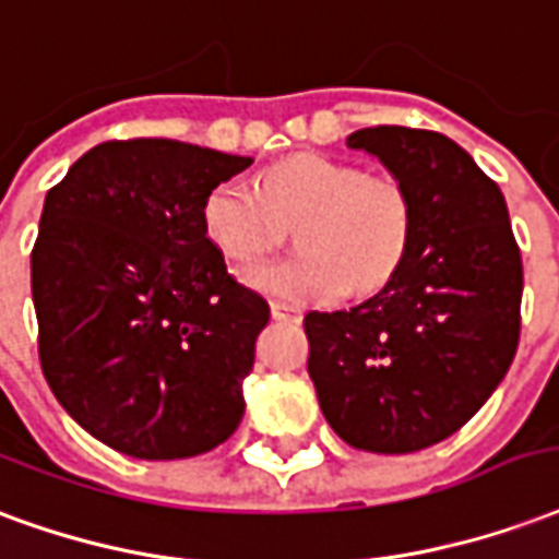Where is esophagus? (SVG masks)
I'll return each instance as SVG.
<instances>
[{
	"label": "esophagus",
	"mask_w": 559,
	"mask_h": 559,
	"mask_svg": "<svg viewBox=\"0 0 559 559\" xmlns=\"http://www.w3.org/2000/svg\"><path fill=\"white\" fill-rule=\"evenodd\" d=\"M271 316L276 321H300V309L283 304V300H271Z\"/></svg>",
	"instance_id": "obj_1"
}]
</instances>
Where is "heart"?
<instances>
[{"label": "heart", "instance_id": "heart-1", "mask_svg": "<svg viewBox=\"0 0 559 559\" xmlns=\"http://www.w3.org/2000/svg\"><path fill=\"white\" fill-rule=\"evenodd\" d=\"M304 219L295 231L300 259L252 267L243 280L283 304H333L352 283L372 292L396 274L414 240V199L393 175L300 154L267 169L259 193L229 178L202 202V229L229 262L262 259L280 238V223Z\"/></svg>", "mask_w": 559, "mask_h": 559}]
</instances>
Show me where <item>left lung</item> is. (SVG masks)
<instances>
[{"label":"left lung","mask_w":559,"mask_h":559,"mask_svg":"<svg viewBox=\"0 0 559 559\" xmlns=\"http://www.w3.org/2000/svg\"><path fill=\"white\" fill-rule=\"evenodd\" d=\"M348 148L408 187L414 240L378 295L307 312V369L342 441L417 452L462 429L503 381L521 333V252L500 187L450 136L381 124Z\"/></svg>","instance_id":"1"}]
</instances>
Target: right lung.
I'll return each instance as SVG.
<instances>
[{
    "instance_id": "1",
    "label": "right lung",
    "mask_w": 559,
    "mask_h": 559,
    "mask_svg": "<svg viewBox=\"0 0 559 559\" xmlns=\"http://www.w3.org/2000/svg\"><path fill=\"white\" fill-rule=\"evenodd\" d=\"M252 157L178 140L85 151L44 199L32 250L52 396L112 450L169 462L231 438L271 319L205 238L211 187Z\"/></svg>"
}]
</instances>
